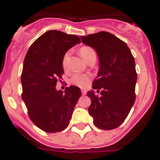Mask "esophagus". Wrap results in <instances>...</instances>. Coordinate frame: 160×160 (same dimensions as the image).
Masks as SVG:
<instances>
[{
	"mask_svg": "<svg viewBox=\"0 0 160 160\" xmlns=\"http://www.w3.org/2000/svg\"><path fill=\"white\" fill-rule=\"evenodd\" d=\"M81 91H82V95H86V90H84V89H82Z\"/></svg>",
	"mask_w": 160,
	"mask_h": 160,
	"instance_id": "esophagus-1",
	"label": "esophagus"
}]
</instances>
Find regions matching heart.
I'll return each mask as SVG.
<instances>
[{"label":"heart","instance_id":"heart-1","mask_svg":"<svg viewBox=\"0 0 160 160\" xmlns=\"http://www.w3.org/2000/svg\"><path fill=\"white\" fill-rule=\"evenodd\" d=\"M79 53L85 59V61L89 62L91 58H96V51L93 49V48H90V47H82L79 50ZM70 51H67L64 55L63 58H62V67L64 68L67 67V60H68L69 56H70ZM90 79H91V76L88 74H74V75L71 77L70 80V82L71 84L74 85L78 87L84 88L89 84Z\"/></svg>","mask_w":160,"mask_h":160}]
</instances>
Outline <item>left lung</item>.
I'll use <instances>...</instances> for the list:
<instances>
[{
  "label": "left lung",
  "mask_w": 160,
  "mask_h": 160,
  "mask_svg": "<svg viewBox=\"0 0 160 160\" xmlns=\"http://www.w3.org/2000/svg\"><path fill=\"white\" fill-rule=\"evenodd\" d=\"M82 42L97 51L100 68L93 82L94 91L88 92L91 99L89 112L98 128L111 130L119 127L128 117L136 100L137 74L135 59L124 41L107 32L82 36Z\"/></svg>",
  "instance_id": "left-lung-1"
}]
</instances>
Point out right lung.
I'll return each instance as SVG.
<instances>
[{
  "label": "right lung",
  "mask_w": 160,
  "mask_h": 160,
  "mask_svg": "<svg viewBox=\"0 0 160 160\" xmlns=\"http://www.w3.org/2000/svg\"><path fill=\"white\" fill-rule=\"evenodd\" d=\"M81 43L77 36L51 30L39 36L29 48L21 74L22 99L30 119L46 132L65 129L81 97L78 87L55 89L64 74L62 58L70 48Z\"/></svg>",
  "instance_id": "obj_1"
}]
</instances>
